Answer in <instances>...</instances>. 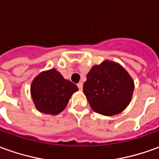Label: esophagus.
Segmentation results:
<instances>
[{
  "mask_svg": "<svg viewBox=\"0 0 159 159\" xmlns=\"http://www.w3.org/2000/svg\"><path fill=\"white\" fill-rule=\"evenodd\" d=\"M77 87H78V89H79L80 90L83 89V83H77Z\"/></svg>",
  "mask_w": 159,
  "mask_h": 159,
  "instance_id": "34e87169",
  "label": "esophagus"
}]
</instances>
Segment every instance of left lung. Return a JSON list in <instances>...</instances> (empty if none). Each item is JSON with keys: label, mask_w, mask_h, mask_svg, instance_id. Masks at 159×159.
Returning a JSON list of instances; mask_svg holds the SVG:
<instances>
[{"label": "left lung", "mask_w": 159, "mask_h": 159, "mask_svg": "<svg viewBox=\"0 0 159 159\" xmlns=\"http://www.w3.org/2000/svg\"><path fill=\"white\" fill-rule=\"evenodd\" d=\"M134 89V81L126 70L110 60L93 66L83 84V93L92 110L104 116H114L125 110Z\"/></svg>", "instance_id": "obj_1"}]
</instances>
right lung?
Here are the masks:
<instances>
[{"label": "right lung", "instance_id": "1", "mask_svg": "<svg viewBox=\"0 0 159 159\" xmlns=\"http://www.w3.org/2000/svg\"><path fill=\"white\" fill-rule=\"evenodd\" d=\"M78 90L76 84L65 79L56 69L41 72L33 80L30 93L36 109L45 114L57 115L67 106Z\"/></svg>", "mask_w": 159, "mask_h": 159}]
</instances>
